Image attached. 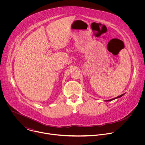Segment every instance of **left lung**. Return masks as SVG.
Segmentation results:
<instances>
[{
  "mask_svg": "<svg viewBox=\"0 0 145 145\" xmlns=\"http://www.w3.org/2000/svg\"><path fill=\"white\" fill-rule=\"evenodd\" d=\"M123 95H124V94H122V95H120V96H118V97H115V98H114V99H110V100H106V101H111V100H114V99H117V98H119V97H121Z\"/></svg>",
  "mask_w": 145,
  "mask_h": 145,
  "instance_id": "8db88e82",
  "label": "left lung"
}]
</instances>
